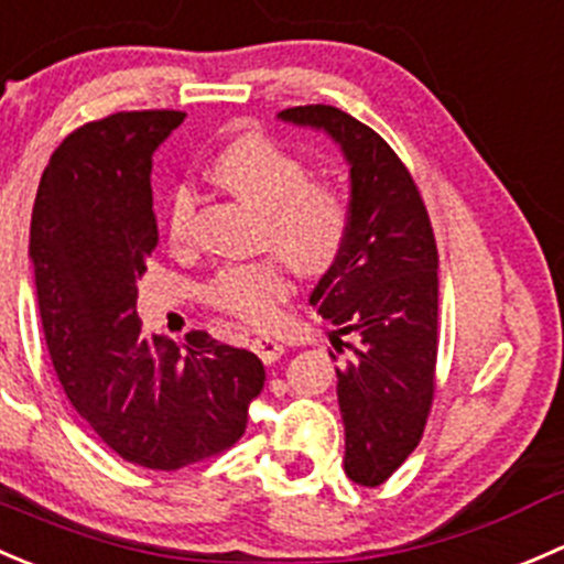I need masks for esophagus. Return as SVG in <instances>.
<instances>
[{
  "instance_id": "1",
  "label": "esophagus",
  "mask_w": 564,
  "mask_h": 564,
  "mask_svg": "<svg viewBox=\"0 0 564 564\" xmlns=\"http://www.w3.org/2000/svg\"><path fill=\"white\" fill-rule=\"evenodd\" d=\"M252 350L260 356V359L265 361V365H271V361H276L284 354V345L274 337H254L252 339Z\"/></svg>"
}]
</instances>
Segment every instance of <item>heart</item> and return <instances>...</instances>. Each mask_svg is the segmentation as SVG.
<instances>
[{
  "instance_id": "1",
  "label": "heart",
  "mask_w": 564,
  "mask_h": 564,
  "mask_svg": "<svg viewBox=\"0 0 564 564\" xmlns=\"http://www.w3.org/2000/svg\"><path fill=\"white\" fill-rule=\"evenodd\" d=\"M214 177L265 214L263 243L283 254L236 263L208 282L210 304L252 326L276 317L290 295L288 263L306 274L332 269L350 232V208L334 183L312 181L310 164L274 139L247 133L214 159ZM197 192L177 186L170 203V238L183 247L194 236Z\"/></svg>"
}]
</instances>
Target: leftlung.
Segmentation results:
<instances>
[{
  "label": "left lung",
  "mask_w": 564,
  "mask_h": 564,
  "mask_svg": "<svg viewBox=\"0 0 564 564\" xmlns=\"http://www.w3.org/2000/svg\"><path fill=\"white\" fill-rule=\"evenodd\" d=\"M280 120L328 133L350 166L348 241L310 304L337 326V354H348L337 367L345 474L376 488L416 449L436 392V238L414 177L370 126L323 104L284 109ZM343 333L355 339L343 344Z\"/></svg>",
  "instance_id": "obj_1"
}]
</instances>
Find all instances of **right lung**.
<instances>
[{
  "label": "right lung",
  "mask_w": 564,
  "mask_h": 564,
  "mask_svg": "<svg viewBox=\"0 0 564 564\" xmlns=\"http://www.w3.org/2000/svg\"><path fill=\"white\" fill-rule=\"evenodd\" d=\"M183 111H117L52 153L30 227L37 306L65 394L128 464L177 471L230 449L263 361L208 332L144 334L137 280L159 243L150 170Z\"/></svg>",
  "instance_id": "obj_1"
}]
</instances>
